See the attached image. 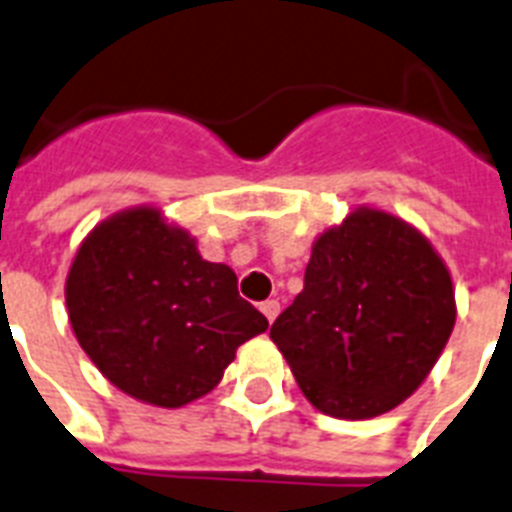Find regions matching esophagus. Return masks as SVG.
<instances>
[{"instance_id":"obj_1","label":"esophagus","mask_w":512,"mask_h":512,"mask_svg":"<svg viewBox=\"0 0 512 512\" xmlns=\"http://www.w3.org/2000/svg\"><path fill=\"white\" fill-rule=\"evenodd\" d=\"M260 311H263L265 319H268L273 324V319H276V316H279V311H281L279 300H265V303L260 305Z\"/></svg>"}]
</instances>
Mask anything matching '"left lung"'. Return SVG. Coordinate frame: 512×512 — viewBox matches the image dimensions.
<instances>
[{
	"mask_svg": "<svg viewBox=\"0 0 512 512\" xmlns=\"http://www.w3.org/2000/svg\"><path fill=\"white\" fill-rule=\"evenodd\" d=\"M452 276L430 241L380 209H356L313 244L305 287L271 340L316 409L390 412L428 377L452 335Z\"/></svg>",
	"mask_w": 512,
	"mask_h": 512,
	"instance_id": "left-lung-1",
	"label": "left lung"
}]
</instances>
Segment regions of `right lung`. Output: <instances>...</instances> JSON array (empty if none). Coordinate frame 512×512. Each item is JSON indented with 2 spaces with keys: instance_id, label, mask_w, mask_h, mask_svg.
<instances>
[{
  "instance_id": "add662e5",
  "label": "right lung",
  "mask_w": 512,
  "mask_h": 512,
  "mask_svg": "<svg viewBox=\"0 0 512 512\" xmlns=\"http://www.w3.org/2000/svg\"><path fill=\"white\" fill-rule=\"evenodd\" d=\"M68 321L92 364L146 404L183 406L215 388L268 319L193 239L138 207L82 241L66 281Z\"/></svg>"
}]
</instances>
